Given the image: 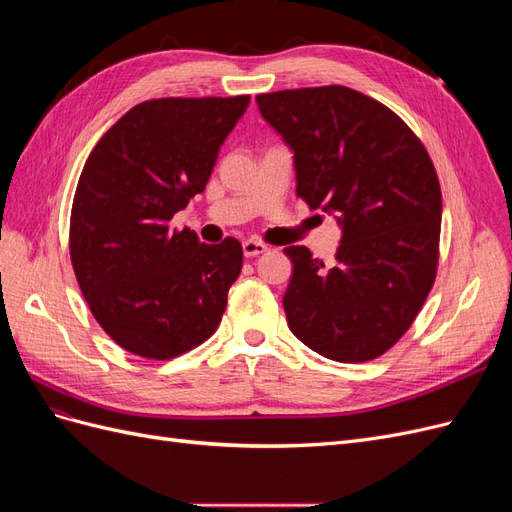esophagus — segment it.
I'll return each mask as SVG.
<instances>
[{"label":"esophagus","instance_id":"1","mask_svg":"<svg viewBox=\"0 0 512 512\" xmlns=\"http://www.w3.org/2000/svg\"><path fill=\"white\" fill-rule=\"evenodd\" d=\"M269 250V247L262 243V241H258V239H247V241H243V254L247 256V258H254V256H258V254H265Z\"/></svg>","mask_w":512,"mask_h":512}]
</instances>
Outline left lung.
Instances as JSON below:
<instances>
[{"label": "left lung", "instance_id": "1", "mask_svg": "<svg viewBox=\"0 0 512 512\" xmlns=\"http://www.w3.org/2000/svg\"><path fill=\"white\" fill-rule=\"evenodd\" d=\"M294 151L297 196L337 213L342 243L331 269L305 245L286 247L290 331L339 363L393 348L436 282L442 192L436 168L408 123L344 85L256 96Z\"/></svg>", "mask_w": 512, "mask_h": 512}]
</instances>
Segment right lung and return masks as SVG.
I'll return each instance as SVG.
<instances>
[{"label": "right lung", "instance_id": "obj_1", "mask_svg": "<svg viewBox=\"0 0 512 512\" xmlns=\"http://www.w3.org/2000/svg\"><path fill=\"white\" fill-rule=\"evenodd\" d=\"M250 96L136 104L89 153L70 213V260L83 297L117 346L168 361L220 327L243 247L200 243L173 215L205 190Z\"/></svg>", "mask_w": 512, "mask_h": 512}]
</instances>
